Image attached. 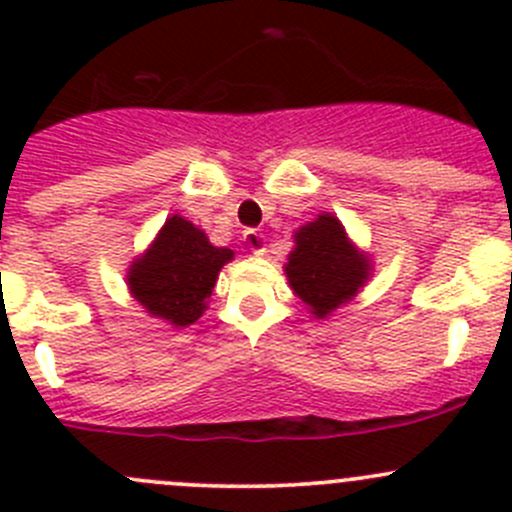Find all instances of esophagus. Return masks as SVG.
<instances>
[{"mask_svg": "<svg viewBox=\"0 0 512 512\" xmlns=\"http://www.w3.org/2000/svg\"><path fill=\"white\" fill-rule=\"evenodd\" d=\"M242 240H245L247 250L252 252V255H265L267 252V242H265V235L257 230H245L242 232Z\"/></svg>", "mask_w": 512, "mask_h": 512, "instance_id": "1", "label": "esophagus"}]
</instances>
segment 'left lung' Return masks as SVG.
I'll use <instances>...</instances> for the list:
<instances>
[{"label":"left lung","mask_w":512,"mask_h":512,"mask_svg":"<svg viewBox=\"0 0 512 512\" xmlns=\"http://www.w3.org/2000/svg\"><path fill=\"white\" fill-rule=\"evenodd\" d=\"M292 237L287 282L317 319L332 317L352 302L374 275L371 255L354 245L337 215L319 213L312 223L297 227Z\"/></svg>","instance_id":"8db88e82"}]
</instances>
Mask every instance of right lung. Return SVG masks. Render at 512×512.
Wrapping results in <instances>:
<instances>
[{
    "instance_id": "obj_1",
    "label": "right lung",
    "mask_w": 512,
    "mask_h": 512,
    "mask_svg": "<svg viewBox=\"0 0 512 512\" xmlns=\"http://www.w3.org/2000/svg\"><path fill=\"white\" fill-rule=\"evenodd\" d=\"M232 257L230 247H215L198 225L175 213L128 267V292L151 317L175 329L190 327L205 314L220 270Z\"/></svg>"
}]
</instances>
